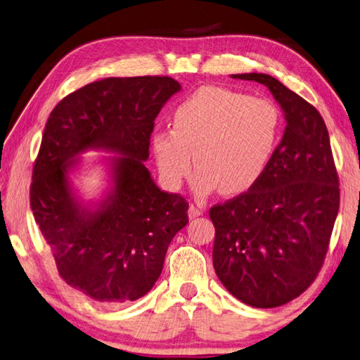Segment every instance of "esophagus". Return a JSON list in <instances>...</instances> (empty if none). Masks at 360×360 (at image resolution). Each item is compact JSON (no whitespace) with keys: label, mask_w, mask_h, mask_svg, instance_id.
Wrapping results in <instances>:
<instances>
[{"label":"esophagus","mask_w":360,"mask_h":360,"mask_svg":"<svg viewBox=\"0 0 360 360\" xmlns=\"http://www.w3.org/2000/svg\"><path fill=\"white\" fill-rule=\"evenodd\" d=\"M200 215H202V209L200 206H197V205L188 206V217L197 219V217H200Z\"/></svg>","instance_id":"1"}]
</instances>
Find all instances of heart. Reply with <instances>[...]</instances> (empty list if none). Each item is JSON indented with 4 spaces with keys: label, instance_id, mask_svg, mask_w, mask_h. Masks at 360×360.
Returning <instances> with one entry per match:
<instances>
[{
    "label": "heart",
    "instance_id": "1",
    "mask_svg": "<svg viewBox=\"0 0 360 360\" xmlns=\"http://www.w3.org/2000/svg\"><path fill=\"white\" fill-rule=\"evenodd\" d=\"M282 115L269 99L205 86L174 110L172 130L155 132L151 148L159 173L176 188L198 168L195 188L240 195L258 184L278 145Z\"/></svg>",
    "mask_w": 360,
    "mask_h": 360
}]
</instances>
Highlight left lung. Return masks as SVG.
I'll return each mask as SVG.
<instances>
[{
	"label": "left lung",
	"instance_id": "1",
	"mask_svg": "<svg viewBox=\"0 0 360 360\" xmlns=\"http://www.w3.org/2000/svg\"><path fill=\"white\" fill-rule=\"evenodd\" d=\"M271 91L286 127L257 186L211 207L212 263L221 285L257 309L302 294L323 266L340 206L338 176L321 115L267 74H236Z\"/></svg>",
	"mask_w": 360,
	"mask_h": 360
}]
</instances>
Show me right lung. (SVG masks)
Wrapping results in <instances>:
<instances>
[{
	"instance_id": "obj_1",
	"label": "right lung",
	"mask_w": 360,
	"mask_h": 360,
	"mask_svg": "<svg viewBox=\"0 0 360 360\" xmlns=\"http://www.w3.org/2000/svg\"><path fill=\"white\" fill-rule=\"evenodd\" d=\"M181 84L169 77H108L58 103L32 169L30 202L60 276L96 302L117 305L151 291L188 202L163 192L145 167L154 120ZM88 150L103 158L108 188L84 200L73 176Z\"/></svg>"
}]
</instances>
